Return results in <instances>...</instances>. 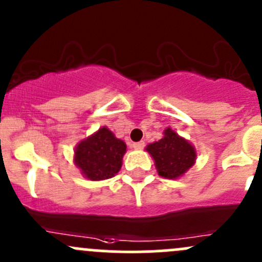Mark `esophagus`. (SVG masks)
I'll return each mask as SVG.
<instances>
[{
	"instance_id": "34e87169",
	"label": "esophagus",
	"mask_w": 262,
	"mask_h": 262,
	"mask_svg": "<svg viewBox=\"0 0 262 262\" xmlns=\"http://www.w3.org/2000/svg\"><path fill=\"white\" fill-rule=\"evenodd\" d=\"M144 146H145V142L144 141L134 142V144H132V147H134L135 150H141V149H144Z\"/></svg>"
}]
</instances>
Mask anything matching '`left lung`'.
Here are the masks:
<instances>
[{
  "instance_id": "obj_1",
  "label": "left lung",
  "mask_w": 262,
  "mask_h": 262,
  "mask_svg": "<svg viewBox=\"0 0 262 262\" xmlns=\"http://www.w3.org/2000/svg\"><path fill=\"white\" fill-rule=\"evenodd\" d=\"M154 159L159 175L166 179H178L195 163L196 152L193 145L179 136L170 127L164 130V137L146 146Z\"/></svg>"
}]
</instances>
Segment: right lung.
Wrapping results in <instances>:
<instances>
[{
	"instance_id": "right-lung-1",
	"label": "right lung",
	"mask_w": 262,
	"mask_h": 262,
	"mask_svg": "<svg viewBox=\"0 0 262 262\" xmlns=\"http://www.w3.org/2000/svg\"><path fill=\"white\" fill-rule=\"evenodd\" d=\"M126 144L107 127H101L77 145L74 164L90 180L110 179L120 171Z\"/></svg>"
}]
</instances>
